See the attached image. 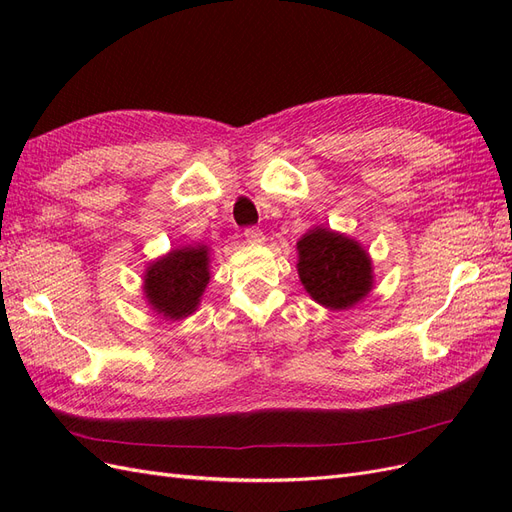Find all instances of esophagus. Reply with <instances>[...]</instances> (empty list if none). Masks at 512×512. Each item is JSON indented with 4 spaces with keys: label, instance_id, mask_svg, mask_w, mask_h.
Here are the masks:
<instances>
[{
    "label": "esophagus",
    "instance_id": "esophagus-1",
    "mask_svg": "<svg viewBox=\"0 0 512 512\" xmlns=\"http://www.w3.org/2000/svg\"><path fill=\"white\" fill-rule=\"evenodd\" d=\"M243 235H245V241L252 243V245L265 243V235H262V230H258V228H247Z\"/></svg>",
    "mask_w": 512,
    "mask_h": 512
}]
</instances>
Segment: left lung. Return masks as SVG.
<instances>
[{
    "mask_svg": "<svg viewBox=\"0 0 512 512\" xmlns=\"http://www.w3.org/2000/svg\"><path fill=\"white\" fill-rule=\"evenodd\" d=\"M297 271L305 292L318 305L342 312L374 288V267L365 247L327 226H314L297 241Z\"/></svg>",
    "mask_w": 512,
    "mask_h": 512,
    "instance_id": "obj_1",
    "label": "left lung"
}]
</instances>
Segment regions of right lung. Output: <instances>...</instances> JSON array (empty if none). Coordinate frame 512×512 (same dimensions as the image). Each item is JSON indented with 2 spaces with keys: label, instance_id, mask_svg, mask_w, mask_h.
Instances as JSON below:
<instances>
[{
  "label": "right lung",
  "instance_id": "1",
  "mask_svg": "<svg viewBox=\"0 0 512 512\" xmlns=\"http://www.w3.org/2000/svg\"><path fill=\"white\" fill-rule=\"evenodd\" d=\"M211 247L183 245L151 260L143 273V294L153 314L164 320L192 316L211 280Z\"/></svg>",
  "mask_w": 512,
  "mask_h": 512
}]
</instances>
